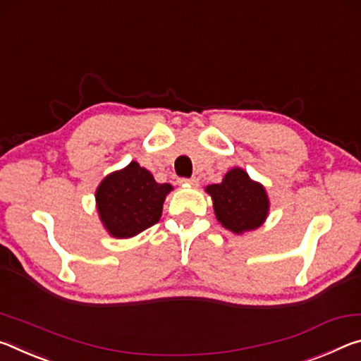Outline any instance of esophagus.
<instances>
[{
  "instance_id": "34e87169",
  "label": "esophagus",
  "mask_w": 361,
  "mask_h": 361,
  "mask_svg": "<svg viewBox=\"0 0 361 361\" xmlns=\"http://www.w3.org/2000/svg\"><path fill=\"white\" fill-rule=\"evenodd\" d=\"M179 184H190V185H197V184H198V179H197V177H190V179H187V177H180V179H179Z\"/></svg>"
}]
</instances>
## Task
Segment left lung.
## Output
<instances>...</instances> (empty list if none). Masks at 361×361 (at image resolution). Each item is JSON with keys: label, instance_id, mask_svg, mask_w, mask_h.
I'll return each mask as SVG.
<instances>
[{"label": "left lung", "instance_id": "8db88e82", "mask_svg": "<svg viewBox=\"0 0 361 361\" xmlns=\"http://www.w3.org/2000/svg\"><path fill=\"white\" fill-rule=\"evenodd\" d=\"M214 202V212L224 227L235 233L257 228L267 217L269 200L264 187L252 182L243 169L228 171L221 184L206 188Z\"/></svg>", "mask_w": 361, "mask_h": 361}]
</instances>
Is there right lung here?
Listing matches in <instances>:
<instances>
[{
  "instance_id": "right-lung-1",
  "label": "right lung",
  "mask_w": 361,
  "mask_h": 361,
  "mask_svg": "<svg viewBox=\"0 0 361 361\" xmlns=\"http://www.w3.org/2000/svg\"><path fill=\"white\" fill-rule=\"evenodd\" d=\"M171 188L169 184H158L139 163H129L99 185L96 200L100 219L116 238L137 235L159 221Z\"/></svg>"
}]
</instances>
